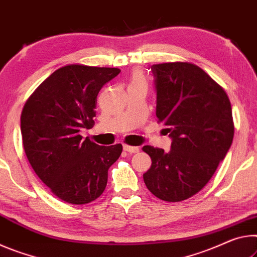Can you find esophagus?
<instances>
[{"instance_id": "obj_1", "label": "esophagus", "mask_w": 257, "mask_h": 257, "mask_svg": "<svg viewBox=\"0 0 257 257\" xmlns=\"http://www.w3.org/2000/svg\"><path fill=\"white\" fill-rule=\"evenodd\" d=\"M123 149L125 151H127V153L130 154H136L139 151V148L138 147H133V146H128V145H124L123 146Z\"/></svg>"}]
</instances>
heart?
Instances as JSON below:
<instances>
[{"label":"heart","mask_w":257,"mask_h":257,"mask_svg":"<svg viewBox=\"0 0 257 257\" xmlns=\"http://www.w3.org/2000/svg\"><path fill=\"white\" fill-rule=\"evenodd\" d=\"M133 83H144V84H146L145 78H144V76H142V74L140 73V71H136V73L132 75L131 84H133Z\"/></svg>","instance_id":"1"}]
</instances>
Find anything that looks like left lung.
<instances>
[{
  "label": "left lung",
  "instance_id": "1",
  "mask_svg": "<svg viewBox=\"0 0 257 257\" xmlns=\"http://www.w3.org/2000/svg\"><path fill=\"white\" fill-rule=\"evenodd\" d=\"M157 93L158 123L167 126L171 150L145 146L151 158L144 174L157 198L176 203L203 189L233 140L230 100L207 73L190 62L151 66Z\"/></svg>",
  "mask_w": 257,
  "mask_h": 257
}]
</instances>
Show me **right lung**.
Here are the masks:
<instances>
[{"mask_svg":"<svg viewBox=\"0 0 257 257\" xmlns=\"http://www.w3.org/2000/svg\"><path fill=\"white\" fill-rule=\"evenodd\" d=\"M119 73L107 67H61L25 103L20 128L28 162L66 203L83 205L102 195L109 167L123 150L119 144L99 146L79 134L94 125L99 91Z\"/></svg>","mask_w":257,"mask_h":257,"instance_id":"obj_1","label":"right lung"}]
</instances>
